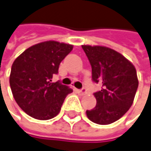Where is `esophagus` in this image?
<instances>
[{
    "instance_id": "1",
    "label": "esophagus",
    "mask_w": 151,
    "mask_h": 151,
    "mask_svg": "<svg viewBox=\"0 0 151 151\" xmlns=\"http://www.w3.org/2000/svg\"><path fill=\"white\" fill-rule=\"evenodd\" d=\"M78 92H79L81 95H86V94H87V89H86V88H81V89H79Z\"/></svg>"
}]
</instances>
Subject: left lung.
I'll use <instances>...</instances> for the list:
<instances>
[{
  "label": "left lung",
  "instance_id": "1",
  "mask_svg": "<svg viewBox=\"0 0 151 151\" xmlns=\"http://www.w3.org/2000/svg\"><path fill=\"white\" fill-rule=\"evenodd\" d=\"M92 69V81L101 84L94 93L96 105L87 110L95 124H109L117 121L132 106L139 81L136 69L124 55L106 46L82 45Z\"/></svg>",
  "mask_w": 151,
  "mask_h": 151
}]
</instances>
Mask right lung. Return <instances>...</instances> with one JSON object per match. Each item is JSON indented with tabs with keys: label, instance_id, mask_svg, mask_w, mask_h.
Here are the masks:
<instances>
[{
	"label": "right lung",
	"instance_id": "1",
	"mask_svg": "<svg viewBox=\"0 0 151 151\" xmlns=\"http://www.w3.org/2000/svg\"><path fill=\"white\" fill-rule=\"evenodd\" d=\"M73 45L46 41L32 45L16 58L9 75L14 99L28 115L38 120H49L61 111L71 88L59 81L52 82L61 62Z\"/></svg>",
	"mask_w": 151,
	"mask_h": 151
}]
</instances>
